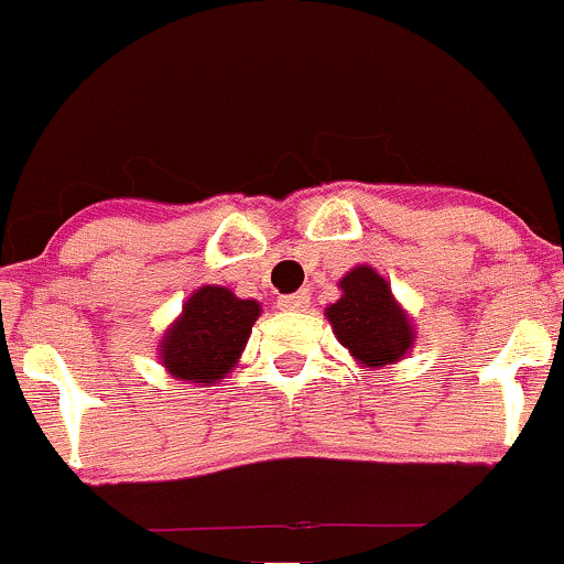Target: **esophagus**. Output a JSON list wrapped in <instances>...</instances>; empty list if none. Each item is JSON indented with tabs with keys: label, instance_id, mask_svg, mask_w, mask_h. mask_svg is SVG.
Returning <instances> with one entry per match:
<instances>
[{
	"label": "esophagus",
	"instance_id": "obj_1",
	"mask_svg": "<svg viewBox=\"0 0 564 564\" xmlns=\"http://www.w3.org/2000/svg\"><path fill=\"white\" fill-rule=\"evenodd\" d=\"M311 305V294L308 292H297V294H283L278 300V308L283 311H305Z\"/></svg>",
	"mask_w": 564,
	"mask_h": 564
}]
</instances>
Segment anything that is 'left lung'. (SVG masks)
<instances>
[{"label":"left lung","instance_id":"8db88e82","mask_svg":"<svg viewBox=\"0 0 564 564\" xmlns=\"http://www.w3.org/2000/svg\"><path fill=\"white\" fill-rule=\"evenodd\" d=\"M341 300L327 308L338 341L364 366H386L413 344V327L393 300L391 286L371 267H355L341 278Z\"/></svg>","mask_w":564,"mask_h":564}]
</instances>
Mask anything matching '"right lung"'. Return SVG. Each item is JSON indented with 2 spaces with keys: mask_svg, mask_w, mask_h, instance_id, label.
<instances>
[{
  "mask_svg": "<svg viewBox=\"0 0 564 564\" xmlns=\"http://www.w3.org/2000/svg\"><path fill=\"white\" fill-rule=\"evenodd\" d=\"M259 311L256 300H239L223 286L198 289L162 338L167 371L178 380H223L242 355Z\"/></svg>",
  "mask_w": 564,
  "mask_h": 564,
  "instance_id": "right-lung-1",
  "label": "right lung"
}]
</instances>
